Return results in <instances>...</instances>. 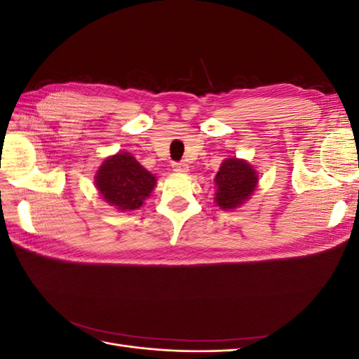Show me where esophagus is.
Listing matches in <instances>:
<instances>
[{
	"label": "esophagus",
	"mask_w": 359,
	"mask_h": 359,
	"mask_svg": "<svg viewBox=\"0 0 359 359\" xmlns=\"http://www.w3.org/2000/svg\"><path fill=\"white\" fill-rule=\"evenodd\" d=\"M172 168H173V170H175V172H180V173H184V172H187V170H189L187 163H184V161L173 163Z\"/></svg>",
	"instance_id": "34e87169"
}]
</instances>
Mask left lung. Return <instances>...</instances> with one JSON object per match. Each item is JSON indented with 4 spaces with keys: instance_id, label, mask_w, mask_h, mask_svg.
I'll return each mask as SVG.
<instances>
[{
    "instance_id": "left-lung-1",
    "label": "left lung",
    "mask_w": 359,
    "mask_h": 359,
    "mask_svg": "<svg viewBox=\"0 0 359 359\" xmlns=\"http://www.w3.org/2000/svg\"><path fill=\"white\" fill-rule=\"evenodd\" d=\"M215 202L223 210H233L253 193L257 184L256 170L238 158H227L215 175Z\"/></svg>"
}]
</instances>
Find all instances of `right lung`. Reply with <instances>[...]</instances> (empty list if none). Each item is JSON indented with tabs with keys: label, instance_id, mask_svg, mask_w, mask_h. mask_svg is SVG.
<instances>
[{
	"label": "right lung",
	"instance_id": "right-lung-1",
	"mask_svg": "<svg viewBox=\"0 0 359 359\" xmlns=\"http://www.w3.org/2000/svg\"><path fill=\"white\" fill-rule=\"evenodd\" d=\"M103 199L118 210H136L154 190L156 178L127 153L103 161L95 175Z\"/></svg>",
	"mask_w": 359,
	"mask_h": 359
}]
</instances>
